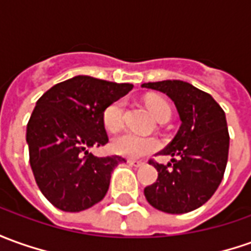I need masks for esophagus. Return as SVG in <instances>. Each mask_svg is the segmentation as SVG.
Wrapping results in <instances>:
<instances>
[{
    "label": "esophagus",
    "instance_id": "obj_1",
    "mask_svg": "<svg viewBox=\"0 0 251 251\" xmlns=\"http://www.w3.org/2000/svg\"><path fill=\"white\" fill-rule=\"evenodd\" d=\"M127 163H129V165H132V166H136V168H139V166H143V165H144V162L143 161H136V159H127Z\"/></svg>",
    "mask_w": 251,
    "mask_h": 251
}]
</instances>
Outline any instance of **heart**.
I'll list each match as a JSON object with an SVG mask.
<instances>
[{
  "label": "heart",
  "mask_w": 251,
  "mask_h": 251,
  "mask_svg": "<svg viewBox=\"0 0 251 251\" xmlns=\"http://www.w3.org/2000/svg\"><path fill=\"white\" fill-rule=\"evenodd\" d=\"M148 110L158 121L169 119L172 110L169 103L162 97H148L146 100ZM125 100L118 99L108 104L103 111V124L107 130L117 132L124 125V112H125ZM161 146L159 140L152 136H141L133 132H124L112 140V150L119 155L129 158H140L144 155L155 152Z\"/></svg>",
  "instance_id": "1"
}]
</instances>
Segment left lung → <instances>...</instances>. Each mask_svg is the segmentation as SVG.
<instances>
[{
	"label": "left lung",
	"instance_id": "left-lung-1",
	"mask_svg": "<svg viewBox=\"0 0 251 251\" xmlns=\"http://www.w3.org/2000/svg\"><path fill=\"white\" fill-rule=\"evenodd\" d=\"M141 86L166 93L181 119L176 137L159 152L172 161L163 165L150 159L158 178L144 188V195L165 213L195 210L213 197L224 177L229 148L226 112L209 93L188 82L173 79Z\"/></svg>",
	"mask_w": 251,
	"mask_h": 251
}]
</instances>
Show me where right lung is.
Instances as JSON below:
<instances>
[{"mask_svg":"<svg viewBox=\"0 0 251 251\" xmlns=\"http://www.w3.org/2000/svg\"><path fill=\"white\" fill-rule=\"evenodd\" d=\"M132 88V83L78 75L56 83L38 99L27 124L30 166L54 207L82 211L105 197L112 169L125 159L100 158L89 148L108 143L104 108Z\"/></svg>","mask_w":251,"mask_h":251,"instance_id":"1","label":"right lung"}]
</instances>
